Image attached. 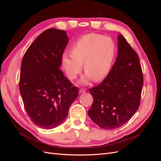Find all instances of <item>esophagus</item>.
<instances>
[{"label":"esophagus","instance_id":"1","mask_svg":"<svg viewBox=\"0 0 161 161\" xmlns=\"http://www.w3.org/2000/svg\"><path fill=\"white\" fill-rule=\"evenodd\" d=\"M85 92V89H80L79 90L80 93H83V92Z\"/></svg>","mask_w":161,"mask_h":161}]
</instances>
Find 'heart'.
Wrapping results in <instances>:
<instances>
[{
	"label": "heart",
	"mask_w": 161,
	"mask_h": 161,
	"mask_svg": "<svg viewBox=\"0 0 161 161\" xmlns=\"http://www.w3.org/2000/svg\"><path fill=\"white\" fill-rule=\"evenodd\" d=\"M115 55V46L112 39L100 34L89 33L80 37L72 46L71 53L64 52L62 62L68 77L75 79L82 69L85 76L82 84L92 79L99 81L109 74Z\"/></svg>",
	"instance_id": "obj_1"
}]
</instances>
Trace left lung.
<instances>
[{
    "label": "left lung",
    "instance_id": "obj_1",
    "mask_svg": "<svg viewBox=\"0 0 161 161\" xmlns=\"http://www.w3.org/2000/svg\"><path fill=\"white\" fill-rule=\"evenodd\" d=\"M143 86L139 57L124 37L118 36V53L108 75L89 89L93 97L88 111L99 127L114 130L129 121L138 110Z\"/></svg>",
    "mask_w": 161,
    "mask_h": 161
}]
</instances>
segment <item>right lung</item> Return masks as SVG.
Here are the masks:
<instances>
[{"instance_id":"obj_1","label":"right lung","mask_w":161,"mask_h":161,"mask_svg":"<svg viewBox=\"0 0 161 161\" xmlns=\"http://www.w3.org/2000/svg\"><path fill=\"white\" fill-rule=\"evenodd\" d=\"M68 43L66 31L48 29L23 57L19 91L27 115L42 128L52 129L60 124L79 95L77 87L60 69Z\"/></svg>"}]
</instances>
